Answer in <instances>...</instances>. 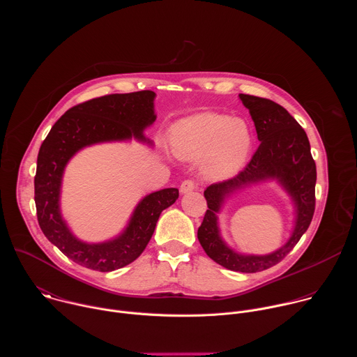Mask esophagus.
Returning a JSON list of instances; mask_svg holds the SVG:
<instances>
[{
	"label": "esophagus",
	"mask_w": 357,
	"mask_h": 357,
	"mask_svg": "<svg viewBox=\"0 0 357 357\" xmlns=\"http://www.w3.org/2000/svg\"><path fill=\"white\" fill-rule=\"evenodd\" d=\"M196 188V185H195V182L193 181H190V179H188V181H183L182 183H181V188H179V192L182 193V195H186V193H189V192H192L193 189Z\"/></svg>",
	"instance_id": "obj_1"
}]
</instances>
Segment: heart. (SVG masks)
I'll return each mask as SVG.
<instances>
[{
	"label": "heart",
	"instance_id": "heart-1",
	"mask_svg": "<svg viewBox=\"0 0 357 357\" xmlns=\"http://www.w3.org/2000/svg\"><path fill=\"white\" fill-rule=\"evenodd\" d=\"M251 142V131L243 120L218 113H200L181 121L171 138L178 158L196 161L206 157L202 169L209 179L229 178L240 171Z\"/></svg>",
	"mask_w": 357,
	"mask_h": 357
}]
</instances>
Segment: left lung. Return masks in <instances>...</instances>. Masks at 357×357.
Here are the masks:
<instances>
[{
  "mask_svg": "<svg viewBox=\"0 0 357 357\" xmlns=\"http://www.w3.org/2000/svg\"><path fill=\"white\" fill-rule=\"evenodd\" d=\"M238 97L256 126L260 145L238 175L206 188L209 209L197 229V238L208 256L222 267L238 273H259L278 264L308 230L315 212L317 165L307 132L282 106L250 94ZM268 180H275L290 195L296 211L294 230L287 243L270 255L237 253L221 238L217 215L234 191Z\"/></svg>",
  "mask_w": 357,
  "mask_h": 357,
  "instance_id": "left-lung-1",
  "label": "left lung"
}]
</instances>
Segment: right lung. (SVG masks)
<instances>
[{
  "instance_id": "1",
  "label": "right lung",
  "mask_w": 357,
  "mask_h": 357,
  "mask_svg": "<svg viewBox=\"0 0 357 357\" xmlns=\"http://www.w3.org/2000/svg\"><path fill=\"white\" fill-rule=\"evenodd\" d=\"M155 93L142 90L91 98L68 110L50 128L40 145L35 175V205L39 226L46 238L75 263L101 273L128 266L141 256L154 234L164 209L179 196L176 188H167L144 196L135 206L126 229L114 238L86 243L77 238L61 212V188L65 168L80 149L114 141L152 145L144 135L157 120Z\"/></svg>"
}]
</instances>
